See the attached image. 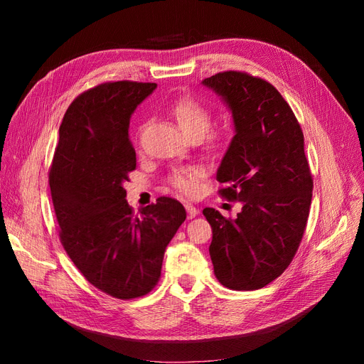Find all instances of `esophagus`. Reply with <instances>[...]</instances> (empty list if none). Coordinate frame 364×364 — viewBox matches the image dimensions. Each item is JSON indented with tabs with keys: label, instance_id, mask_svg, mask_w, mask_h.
Here are the masks:
<instances>
[{
	"label": "esophagus",
	"instance_id": "1",
	"mask_svg": "<svg viewBox=\"0 0 364 364\" xmlns=\"http://www.w3.org/2000/svg\"><path fill=\"white\" fill-rule=\"evenodd\" d=\"M185 209H186V213H188V218H194V217L199 215V209H197L196 206H193L191 203H186Z\"/></svg>",
	"mask_w": 364,
	"mask_h": 364
}]
</instances>
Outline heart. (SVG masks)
Returning a JSON list of instances; mask_svg holds the SVG:
<instances>
[{
    "instance_id": "heart-1",
    "label": "heart",
    "mask_w": 364,
    "mask_h": 364,
    "mask_svg": "<svg viewBox=\"0 0 364 364\" xmlns=\"http://www.w3.org/2000/svg\"><path fill=\"white\" fill-rule=\"evenodd\" d=\"M173 115L178 121L181 130L185 136H197L202 138L206 130L211 126V112L208 111L202 103L191 97H183L178 100L173 106ZM223 136L220 134H211L208 136V149L209 150H218L222 147ZM200 170L197 167H183L179 170H174L170 174V183L173 188L185 196H191L197 191L199 186Z\"/></svg>"
}]
</instances>
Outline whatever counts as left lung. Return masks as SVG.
Listing matches in <instances>:
<instances>
[{
    "label": "left lung",
    "instance_id": "1",
    "mask_svg": "<svg viewBox=\"0 0 364 364\" xmlns=\"http://www.w3.org/2000/svg\"><path fill=\"white\" fill-rule=\"evenodd\" d=\"M232 112L235 135L217 181L218 193L241 203L235 218L214 208L209 255L218 282L230 290L266 287L290 266L301 245L313 197L304 134L277 87L259 77L225 71L202 82Z\"/></svg>",
    "mask_w": 364,
    "mask_h": 364
}]
</instances>
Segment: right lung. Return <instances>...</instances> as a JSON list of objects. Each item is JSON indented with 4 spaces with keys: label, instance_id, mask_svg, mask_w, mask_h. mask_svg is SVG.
I'll return each mask as SVG.
<instances>
[{
    "label": "right lung",
    "instance_id": "1",
    "mask_svg": "<svg viewBox=\"0 0 364 364\" xmlns=\"http://www.w3.org/2000/svg\"><path fill=\"white\" fill-rule=\"evenodd\" d=\"M156 83L106 82L82 92L65 112L50 168L60 243L94 287L117 299L155 289L165 247L186 213L159 197L135 214L124 182L136 168L129 119Z\"/></svg>",
    "mask_w": 364,
    "mask_h": 364
}]
</instances>
